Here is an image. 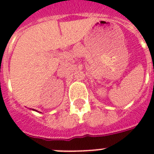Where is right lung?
I'll use <instances>...</instances> for the list:
<instances>
[{
  "label": "right lung",
  "mask_w": 154,
  "mask_h": 154,
  "mask_svg": "<svg viewBox=\"0 0 154 154\" xmlns=\"http://www.w3.org/2000/svg\"><path fill=\"white\" fill-rule=\"evenodd\" d=\"M32 110H35V109H32ZM35 111H36V110H35Z\"/></svg>",
  "instance_id": "1"
}]
</instances>
